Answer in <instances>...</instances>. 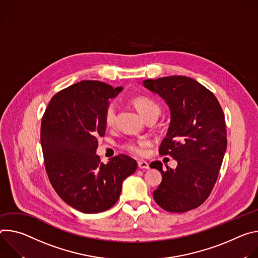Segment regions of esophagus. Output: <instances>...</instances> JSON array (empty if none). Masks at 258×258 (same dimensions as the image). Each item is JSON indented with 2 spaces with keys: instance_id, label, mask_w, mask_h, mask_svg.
Instances as JSON below:
<instances>
[{
  "instance_id": "34e87169",
  "label": "esophagus",
  "mask_w": 258,
  "mask_h": 258,
  "mask_svg": "<svg viewBox=\"0 0 258 258\" xmlns=\"http://www.w3.org/2000/svg\"><path fill=\"white\" fill-rule=\"evenodd\" d=\"M137 165L139 169H149V164L146 161H138Z\"/></svg>"
}]
</instances>
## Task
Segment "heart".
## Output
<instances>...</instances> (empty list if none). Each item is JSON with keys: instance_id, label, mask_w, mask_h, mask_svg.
Here are the masks:
<instances>
[{"instance_id": "heart-1", "label": "heart", "mask_w": 258, "mask_h": 258, "mask_svg": "<svg viewBox=\"0 0 258 258\" xmlns=\"http://www.w3.org/2000/svg\"><path fill=\"white\" fill-rule=\"evenodd\" d=\"M132 104L139 112L140 116L145 120L150 117L151 114L159 113L160 107L159 105L151 98L147 96H137L132 99ZM114 118H116V106L113 103L107 105L104 111V124L105 126L109 127L113 124ZM150 142L147 140H137V141H129L124 146V149L128 151L130 154L134 156H142L145 153V149L149 147Z\"/></svg>"}]
</instances>
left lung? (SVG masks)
Listing matches in <instances>:
<instances>
[{"instance_id": "8db88e82", "label": "left lung", "mask_w": 258, "mask_h": 258, "mask_svg": "<svg viewBox=\"0 0 258 258\" xmlns=\"http://www.w3.org/2000/svg\"><path fill=\"white\" fill-rule=\"evenodd\" d=\"M142 84L170 108V125L159 152L177 161L174 170L166 167V171L160 161L151 163L162 173L154 199L166 211H189L206 201L218 177L227 145L222 108L210 90L188 77L149 79Z\"/></svg>"}]
</instances>
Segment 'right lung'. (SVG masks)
Listing matches in <instances>:
<instances>
[{
    "instance_id": "right-lung-1",
    "label": "right lung",
    "mask_w": 258,
    "mask_h": 258,
    "mask_svg": "<svg viewBox=\"0 0 258 258\" xmlns=\"http://www.w3.org/2000/svg\"><path fill=\"white\" fill-rule=\"evenodd\" d=\"M122 87L81 81L56 93L41 124V145L49 180L63 201L84 213L112 207L123 181L135 172L134 159L119 155L107 164L96 155L104 136V111Z\"/></svg>"
}]
</instances>
